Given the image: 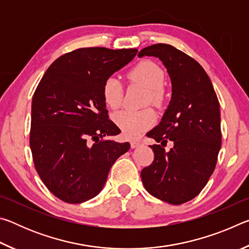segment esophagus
Instances as JSON below:
<instances>
[{
  "label": "esophagus",
  "instance_id": "esophagus-1",
  "mask_svg": "<svg viewBox=\"0 0 249 249\" xmlns=\"http://www.w3.org/2000/svg\"><path fill=\"white\" fill-rule=\"evenodd\" d=\"M141 145H142V142H138V141H132V142H130V147H132L133 149L134 148H137V147H140Z\"/></svg>",
  "mask_w": 249,
  "mask_h": 249
}]
</instances>
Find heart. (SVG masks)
I'll use <instances>...</instances> for the list:
<instances>
[{
  "instance_id": "b5f03b06",
  "label": "heart",
  "mask_w": 249,
  "mask_h": 249,
  "mask_svg": "<svg viewBox=\"0 0 249 249\" xmlns=\"http://www.w3.org/2000/svg\"><path fill=\"white\" fill-rule=\"evenodd\" d=\"M129 77L149 90V100H151V102L154 104L161 103L163 98L161 87L163 86L165 77L162 70L157 65L150 61H142L132 69ZM102 94L104 102L108 107H120L123 100V89L120 80L116 77H108L103 83ZM113 121L119 126L125 137L136 138L154 124L155 116L150 109H124L115 113L113 115Z\"/></svg>"
}]
</instances>
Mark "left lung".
<instances>
[{"label": "left lung", "mask_w": 249, "mask_h": 249, "mask_svg": "<svg viewBox=\"0 0 249 249\" xmlns=\"http://www.w3.org/2000/svg\"><path fill=\"white\" fill-rule=\"evenodd\" d=\"M159 58L172 86L169 105L160 123L147 136L155 158L141 172L151 196L170 204L192 200L208 183L221 149L220 103L212 82L200 64L174 46L156 44L142 49L138 57ZM174 142L164 150L167 140Z\"/></svg>", "instance_id": "8db88e82"}]
</instances>
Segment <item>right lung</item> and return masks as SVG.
Masks as SVG:
<instances>
[{
    "instance_id": "1",
    "label": "right lung",
    "mask_w": 249,
    "mask_h": 249,
    "mask_svg": "<svg viewBox=\"0 0 249 249\" xmlns=\"http://www.w3.org/2000/svg\"><path fill=\"white\" fill-rule=\"evenodd\" d=\"M137 49L80 48L46 71L33 96L29 145L41 181L58 199L82 203L99 195L108 171L129 142L101 140L120 134L108 120L105 80Z\"/></svg>"
}]
</instances>
